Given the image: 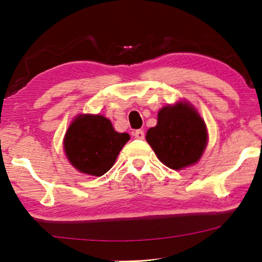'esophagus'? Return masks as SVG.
Wrapping results in <instances>:
<instances>
[{
  "label": "esophagus",
  "mask_w": 262,
  "mask_h": 262,
  "mask_svg": "<svg viewBox=\"0 0 262 262\" xmlns=\"http://www.w3.org/2000/svg\"><path fill=\"white\" fill-rule=\"evenodd\" d=\"M134 136L137 140H144V137H145V133L142 129H137L134 132Z\"/></svg>",
  "instance_id": "1"
}]
</instances>
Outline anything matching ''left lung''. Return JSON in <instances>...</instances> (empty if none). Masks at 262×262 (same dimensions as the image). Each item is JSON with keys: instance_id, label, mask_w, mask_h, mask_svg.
<instances>
[{"instance_id": "obj_1", "label": "left lung", "mask_w": 262, "mask_h": 262, "mask_svg": "<svg viewBox=\"0 0 262 262\" xmlns=\"http://www.w3.org/2000/svg\"><path fill=\"white\" fill-rule=\"evenodd\" d=\"M146 141L164 165L181 170L202 158L207 146V127L192 104L179 101L159 111L158 124L147 130Z\"/></svg>"}]
</instances>
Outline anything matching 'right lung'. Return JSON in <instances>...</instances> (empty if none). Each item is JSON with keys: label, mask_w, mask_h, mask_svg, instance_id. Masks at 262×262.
Here are the masks:
<instances>
[{"label": "right lung", "mask_w": 262, "mask_h": 262, "mask_svg": "<svg viewBox=\"0 0 262 262\" xmlns=\"http://www.w3.org/2000/svg\"><path fill=\"white\" fill-rule=\"evenodd\" d=\"M129 141L127 133H117L101 115H79L64 137V151L70 163L82 173L101 177L116 162Z\"/></svg>", "instance_id": "obj_1"}]
</instances>
